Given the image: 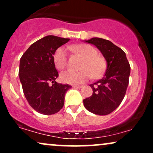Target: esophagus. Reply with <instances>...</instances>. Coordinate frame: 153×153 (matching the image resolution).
I'll return each mask as SVG.
<instances>
[{
  "label": "esophagus",
  "mask_w": 153,
  "mask_h": 153,
  "mask_svg": "<svg viewBox=\"0 0 153 153\" xmlns=\"http://www.w3.org/2000/svg\"><path fill=\"white\" fill-rule=\"evenodd\" d=\"M73 87L75 88H82V85H73Z\"/></svg>",
  "instance_id": "1"
}]
</instances>
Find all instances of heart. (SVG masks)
<instances>
[{
    "instance_id": "1",
    "label": "heart",
    "mask_w": 153,
    "mask_h": 153,
    "mask_svg": "<svg viewBox=\"0 0 153 153\" xmlns=\"http://www.w3.org/2000/svg\"><path fill=\"white\" fill-rule=\"evenodd\" d=\"M68 48L75 53L83 57L80 64L81 71L74 72L67 71L60 75L63 82L69 84H80L87 81L91 78H98L103 74L106 68V62L103 57L97 54V51L92 46L86 44L71 45ZM54 66L59 71H62L67 66L68 55L64 47H60L54 51L53 54Z\"/></svg>"
}]
</instances>
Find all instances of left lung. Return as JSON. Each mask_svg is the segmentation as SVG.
<instances>
[{
	"label": "left lung",
	"mask_w": 153,
	"mask_h": 153,
	"mask_svg": "<svg viewBox=\"0 0 153 153\" xmlns=\"http://www.w3.org/2000/svg\"><path fill=\"white\" fill-rule=\"evenodd\" d=\"M85 42L101 51L107 62V68L103 78L90 85L93 94L83 100L84 106L95 114L108 115L124 99L129 84L130 65L125 52L111 42L97 37Z\"/></svg>",
	"instance_id": "left-lung-1"
}]
</instances>
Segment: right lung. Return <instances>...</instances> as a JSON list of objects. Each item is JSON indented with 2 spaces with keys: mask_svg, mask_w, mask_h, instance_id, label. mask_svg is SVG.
I'll list each match as a JSON object with an SVG mask.
<instances>
[{
  "mask_svg": "<svg viewBox=\"0 0 153 153\" xmlns=\"http://www.w3.org/2000/svg\"><path fill=\"white\" fill-rule=\"evenodd\" d=\"M70 39L47 36L33 43L20 59L19 75L29 105L45 115L57 113L64 106L65 94L72 87L58 83V72L53 62L54 51Z\"/></svg>",
  "mask_w": 153,
  "mask_h": 153,
  "instance_id": "add662e5",
  "label": "right lung"
}]
</instances>
